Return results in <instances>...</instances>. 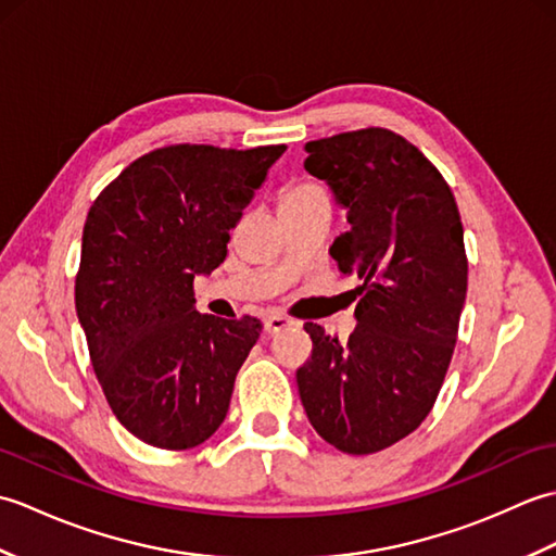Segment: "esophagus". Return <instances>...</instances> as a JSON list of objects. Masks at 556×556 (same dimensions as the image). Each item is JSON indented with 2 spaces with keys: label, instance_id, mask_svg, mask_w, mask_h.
<instances>
[{
  "label": "esophagus",
  "instance_id": "esophagus-1",
  "mask_svg": "<svg viewBox=\"0 0 556 556\" xmlns=\"http://www.w3.org/2000/svg\"><path fill=\"white\" fill-rule=\"evenodd\" d=\"M293 325V320H289L287 315H269L267 320H265V332L267 334H277V332H281V329H287V327H291Z\"/></svg>",
  "mask_w": 556,
  "mask_h": 556
}]
</instances>
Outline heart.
Instances as JSON below:
<instances>
[{"label":"heart","mask_w":556,"mask_h":556,"mask_svg":"<svg viewBox=\"0 0 556 556\" xmlns=\"http://www.w3.org/2000/svg\"><path fill=\"white\" fill-rule=\"evenodd\" d=\"M313 195H323V188L315 184H296L289 188L285 198H313Z\"/></svg>","instance_id":"heart-1"}]
</instances>
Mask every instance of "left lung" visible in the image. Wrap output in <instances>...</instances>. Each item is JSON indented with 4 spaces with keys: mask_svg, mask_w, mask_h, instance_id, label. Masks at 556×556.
Listing matches in <instances>:
<instances>
[{
    "mask_svg": "<svg viewBox=\"0 0 556 556\" xmlns=\"http://www.w3.org/2000/svg\"><path fill=\"white\" fill-rule=\"evenodd\" d=\"M303 167L327 184L349 229L329 253L356 301L349 341L305 323L313 356L296 370L315 432L344 454H375L428 418L466 303L464 227L452 188L387 128L305 143Z\"/></svg>",
    "mask_w": 556,
    "mask_h": 556,
    "instance_id": "1",
    "label": "left lung"
}]
</instances>
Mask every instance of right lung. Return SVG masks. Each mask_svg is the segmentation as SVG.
Returning <instances> with one entry per match:
<instances>
[{
	"label": "right lung",
	"instance_id": "add662e5",
	"mask_svg": "<svg viewBox=\"0 0 556 556\" xmlns=\"http://www.w3.org/2000/svg\"><path fill=\"white\" fill-rule=\"evenodd\" d=\"M285 150L160 148L88 212L76 315L114 416L146 444L191 448L227 418L263 325L200 315L193 279L227 260L229 229Z\"/></svg>",
	"mask_w": 556,
	"mask_h": 556
}]
</instances>
